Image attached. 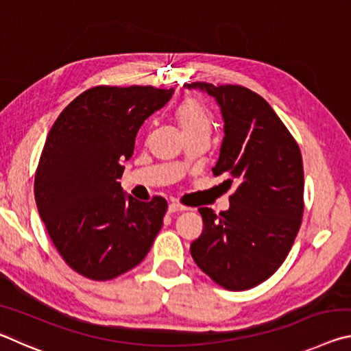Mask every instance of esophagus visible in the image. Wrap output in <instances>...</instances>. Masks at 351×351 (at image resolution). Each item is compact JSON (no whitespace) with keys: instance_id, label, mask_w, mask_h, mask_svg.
I'll return each instance as SVG.
<instances>
[{"instance_id":"esophagus-1","label":"esophagus","mask_w":351,"mask_h":351,"mask_svg":"<svg viewBox=\"0 0 351 351\" xmlns=\"http://www.w3.org/2000/svg\"><path fill=\"white\" fill-rule=\"evenodd\" d=\"M182 210H189V207H186V206H182V204H180V203H170L169 204V212L170 213H175V212H182Z\"/></svg>"}]
</instances>
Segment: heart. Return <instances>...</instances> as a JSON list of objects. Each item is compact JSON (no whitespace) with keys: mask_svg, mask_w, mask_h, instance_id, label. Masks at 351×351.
I'll return each instance as SVG.
<instances>
[{"mask_svg":"<svg viewBox=\"0 0 351 351\" xmlns=\"http://www.w3.org/2000/svg\"><path fill=\"white\" fill-rule=\"evenodd\" d=\"M178 122L184 133L198 132V130H210V116L206 106L197 99H187L181 104L176 112Z\"/></svg>","mask_w":351,"mask_h":351,"instance_id":"obj_1","label":"heart"}]
</instances>
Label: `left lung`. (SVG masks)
<instances>
[{
	"label": "left lung",
	"mask_w": 351,
	"mask_h": 351,
	"mask_svg": "<svg viewBox=\"0 0 351 351\" xmlns=\"http://www.w3.org/2000/svg\"><path fill=\"white\" fill-rule=\"evenodd\" d=\"M215 99L224 138L213 175H224L229 209L199 207L204 229L190 245L199 269L229 291H245L280 268L304 213V165L299 145L257 93L239 85L186 83Z\"/></svg>",
	"instance_id": "obj_1"
}]
</instances>
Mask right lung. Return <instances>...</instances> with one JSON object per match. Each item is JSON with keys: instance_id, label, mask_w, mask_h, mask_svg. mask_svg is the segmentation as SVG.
I'll return each mask as SVG.
<instances>
[{"instance_id": "1", "label": "right lung", "mask_w": 351, "mask_h": 351, "mask_svg": "<svg viewBox=\"0 0 351 351\" xmlns=\"http://www.w3.org/2000/svg\"><path fill=\"white\" fill-rule=\"evenodd\" d=\"M175 90L96 86L75 97L47 133L35 201L52 243L83 277L110 280L139 265L161 230L167 201L134 199L123 162L148 117Z\"/></svg>"}]
</instances>
